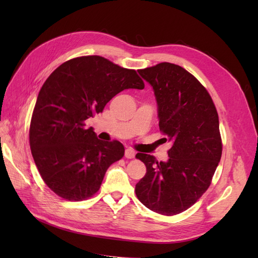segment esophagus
Returning a JSON list of instances; mask_svg holds the SVG:
<instances>
[{"instance_id":"esophagus-1","label":"esophagus","mask_w":258,"mask_h":258,"mask_svg":"<svg viewBox=\"0 0 258 258\" xmlns=\"http://www.w3.org/2000/svg\"><path fill=\"white\" fill-rule=\"evenodd\" d=\"M136 156V152L132 150V148H127L126 151H124V157L128 158V159H131V158H135Z\"/></svg>"}]
</instances>
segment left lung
<instances>
[{"label":"left lung","instance_id":"obj_1","mask_svg":"<svg viewBox=\"0 0 258 258\" xmlns=\"http://www.w3.org/2000/svg\"><path fill=\"white\" fill-rule=\"evenodd\" d=\"M138 72L154 90L159 128L171 148L167 161L136 155L146 166L136 194L154 212L175 215L190 208L211 184L222 157L218 115L207 89L182 67L162 62Z\"/></svg>","mask_w":258,"mask_h":258}]
</instances>
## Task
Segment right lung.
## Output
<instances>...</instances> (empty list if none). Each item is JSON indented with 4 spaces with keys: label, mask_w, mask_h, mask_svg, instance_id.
Here are the masks:
<instances>
[{
    "label": "right lung",
    "mask_w": 258,
    "mask_h": 258,
    "mask_svg": "<svg viewBox=\"0 0 258 258\" xmlns=\"http://www.w3.org/2000/svg\"><path fill=\"white\" fill-rule=\"evenodd\" d=\"M135 70L100 56L69 60L38 92L30 124V147L44 182L59 197L80 201L95 195L107 168L122 158L118 141L103 142L84 121L124 89H143Z\"/></svg>",
    "instance_id": "add662e5"
}]
</instances>
